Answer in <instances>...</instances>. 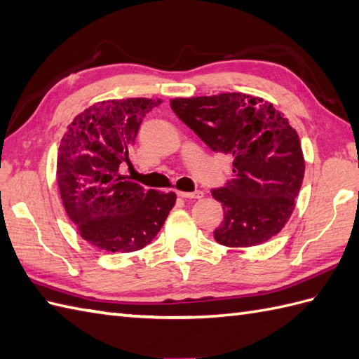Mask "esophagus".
Masks as SVG:
<instances>
[{
  "label": "esophagus",
  "instance_id": "34e87169",
  "mask_svg": "<svg viewBox=\"0 0 359 359\" xmlns=\"http://www.w3.org/2000/svg\"><path fill=\"white\" fill-rule=\"evenodd\" d=\"M177 195L181 198H203V191L195 190V191H177Z\"/></svg>",
  "mask_w": 359,
  "mask_h": 359
}]
</instances>
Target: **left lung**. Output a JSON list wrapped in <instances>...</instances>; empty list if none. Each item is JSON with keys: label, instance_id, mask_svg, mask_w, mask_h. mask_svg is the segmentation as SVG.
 I'll use <instances>...</instances> for the list:
<instances>
[{"label": "left lung", "instance_id": "8db88e82", "mask_svg": "<svg viewBox=\"0 0 359 359\" xmlns=\"http://www.w3.org/2000/svg\"><path fill=\"white\" fill-rule=\"evenodd\" d=\"M178 118L213 152L233 158V180L212 195L224 208L215 239L225 247H255L290 219L304 177L299 135L273 104L226 93L172 99Z\"/></svg>", "mask_w": 359, "mask_h": 359}]
</instances>
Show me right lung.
I'll list each match as a JSON object with an SVG mask.
<instances>
[{
	"mask_svg": "<svg viewBox=\"0 0 359 359\" xmlns=\"http://www.w3.org/2000/svg\"><path fill=\"white\" fill-rule=\"evenodd\" d=\"M160 103L138 97L93 104L73 120L60 142V198L77 231L100 250L144 248L177 201L173 191H146L120 175L143 118Z\"/></svg>",
	"mask_w": 359,
	"mask_h": 359,
	"instance_id": "obj_1",
	"label": "right lung"
}]
</instances>
